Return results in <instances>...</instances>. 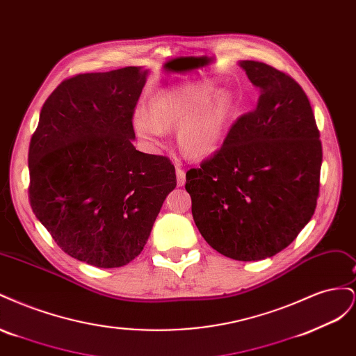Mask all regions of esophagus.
<instances>
[{
  "label": "esophagus",
  "instance_id": "obj_1",
  "mask_svg": "<svg viewBox=\"0 0 356 356\" xmlns=\"http://www.w3.org/2000/svg\"><path fill=\"white\" fill-rule=\"evenodd\" d=\"M175 174H177V186L182 187V186L186 184V172L182 170L181 168H177L175 169Z\"/></svg>",
  "mask_w": 356,
  "mask_h": 356
}]
</instances>
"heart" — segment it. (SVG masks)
Listing matches in <instances>:
<instances>
[{
    "mask_svg": "<svg viewBox=\"0 0 356 356\" xmlns=\"http://www.w3.org/2000/svg\"><path fill=\"white\" fill-rule=\"evenodd\" d=\"M236 113L232 90L215 89V83L188 81L160 90L147 110L134 114L132 126L148 153L163 147L168 131L177 127L181 152L191 159H207L218 153L229 136Z\"/></svg>",
    "mask_w": 356,
    "mask_h": 356,
    "instance_id": "1",
    "label": "heart"
}]
</instances>
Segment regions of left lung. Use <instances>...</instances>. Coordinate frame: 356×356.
<instances>
[{
  "instance_id": "8db88e82",
  "label": "left lung",
  "mask_w": 356,
  "mask_h": 356,
  "mask_svg": "<svg viewBox=\"0 0 356 356\" xmlns=\"http://www.w3.org/2000/svg\"><path fill=\"white\" fill-rule=\"evenodd\" d=\"M239 67L258 89L255 108L232 126L218 153L186 175L191 213L215 251L238 261L273 257L310 221L322 145L300 84L263 62Z\"/></svg>"
}]
</instances>
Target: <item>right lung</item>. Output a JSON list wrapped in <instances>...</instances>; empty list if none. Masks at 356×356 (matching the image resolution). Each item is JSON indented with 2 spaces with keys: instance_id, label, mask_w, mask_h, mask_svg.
I'll list each match as a JSON object with an SVG mask.
<instances>
[{
  "instance_id": "add662e5",
  "label": "right lung",
  "mask_w": 356,
  "mask_h": 356,
  "mask_svg": "<svg viewBox=\"0 0 356 356\" xmlns=\"http://www.w3.org/2000/svg\"><path fill=\"white\" fill-rule=\"evenodd\" d=\"M147 75L126 67L62 81L31 138V208L63 252L95 267H122L141 254L177 187L168 157L132 144Z\"/></svg>"
}]
</instances>
